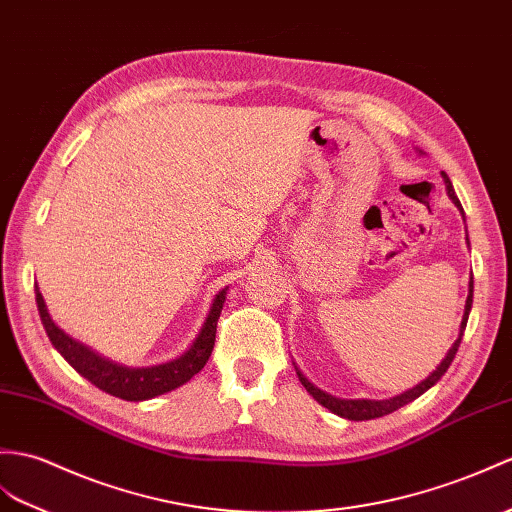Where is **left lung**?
<instances>
[{
  "label": "left lung",
  "instance_id": "obj_1",
  "mask_svg": "<svg viewBox=\"0 0 512 512\" xmlns=\"http://www.w3.org/2000/svg\"><path fill=\"white\" fill-rule=\"evenodd\" d=\"M443 176H445V185H447V194H449V198L456 202V207H460V209H462L460 200H458V196H456V192H454V187H451V181L447 178V174H443ZM471 303H473V279L469 281V296H467V305H465V316H462V323H460V336H458V340L454 342V347H451V349L447 351L445 360L436 366V371H434L430 377L423 379V382H421L419 386H414V388H410V390H406V392H401V395H397V397L384 399V401H371V399H336V397L327 395V392L318 390L316 386H312V384L307 382V379L299 373L301 384L305 386V390L310 392V395H312L318 403H323L325 408H329L331 412L338 414V417H344V419H349V421H371V419L386 417V414L395 412V410H399L401 406H406V403H410V401H414L417 397H421L425 390H430V388L438 382V379H441V377L447 373L449 364L454 362L456 353H458L460 340H462V336H465L467 320H469V312H471Z\"/></svg>",
  "mask_w": 512,
  "mask_h": 512
}]
</instances>
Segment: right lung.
<instances>
[{"label":"right lung","mask_w":512,"mask_h":512,"mask_svg":"<svg viewBox=\"0 0 512 512\" xmlns=\"http://www.w3.org/2000/svg\"><path fill=\"white\" fill-rule=\"evenodd\" d=\"M34 290H37V307L41 314V323L47 331V336H50L52 344L58 349V353H61L82 377H87L93 386H98L100 390L109 392V395L126 399V401H146L157 395H163V392H170L189 382V379H192L200 368L207 364L209 355L213 351V344H216L218 318L222 312L224 299H227V288L216 294L211 312L205 320V325H202L198 338L194 340L192 347L181 355V358L159 364V366L128 368V366H120L100 358L98 353L87 349L85 344L71 340L67 334H63V331L52 323L50 314H47L45 301L37 285H34Z\"/></svg>","instance_id":"right-lung-1"}]
</instances>
